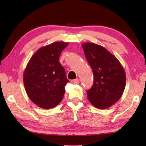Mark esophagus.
Wrapping results in <instances>:
<instances>
[{"instance_id":"esophagus-1","label":"esophagus","mask_w":146,"mask_h":146,"mask_svg":"<svg viewBox=\"0 0 146 146\" xmlns=\"http://www.w3.org/2000/svg\"><path fill=\"white\" fill-rule=\"evenodd\" d=\"M71 83H72L73 84H78V83H79V79L76 78V79L71 80Z\"/></svg>"}]
</instances>
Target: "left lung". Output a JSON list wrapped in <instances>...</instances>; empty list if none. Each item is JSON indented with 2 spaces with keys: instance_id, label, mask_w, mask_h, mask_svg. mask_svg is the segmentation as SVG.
I'll list each match as a JSON object with an SVG mask.
<instances>
[{
  "instance_id": "left-lung-1",
  "label": "left lung",
  "mask_w": 146,
  "mask_h": 146,
  "mask_svg": "<svg viewBox=\"0 0 146 146\" xmlns=\"http://www.w3.org/2000/svg\"><path fill=\"white\" fill-rule=\"evenodd\" d=\"M82 47L94 76V85L86 92L89 102L96 108L105 109L122 97L126 84L124 69L117 58L103 46L84 42Z\"/></svg>"
}]
</instances>
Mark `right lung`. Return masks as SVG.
Returning a JSON list of instances; mask_svg holds the SVG:
<instances>
[{"instance_id":"add662e5","label":"right lung","mask_w":146,"mask_h":146,"mask_svg":"<svg viewBox=\"0 0 146 146\" xmlns=\"http://www.w3.org/2000/svg\"><path fill=\"white\" fill-rule=\"evenodd\" d=\"M68 42H54L39 48L27 63L23 81L30 100L43 109L54 108L63 100L68 80L59 61Z\"/></svg>"}]
</instances>
